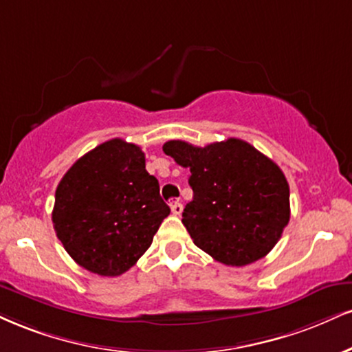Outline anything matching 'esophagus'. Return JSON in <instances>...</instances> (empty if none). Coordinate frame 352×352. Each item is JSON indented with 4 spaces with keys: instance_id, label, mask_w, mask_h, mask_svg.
I'll list each match as a JSON object with an SVG mask.
<instances>
[{
    "instance_id": "esophagus-1",
    "label": "esophagus",
    "mask_w": 352,
    "mask_h": 352,
    "mask_svg": "<svg viewBox=\"0 0 352 352\" xmlns=\"http://www.w3.org/2000/svg\"><path fill=\"white\" fill-rule=\"evenodd\" d=\"M170 210H172V213L175 214V217H179L182 211H184V205H182L179 200H175V201L170 203Z\"/></svg>"
}]
</instances>
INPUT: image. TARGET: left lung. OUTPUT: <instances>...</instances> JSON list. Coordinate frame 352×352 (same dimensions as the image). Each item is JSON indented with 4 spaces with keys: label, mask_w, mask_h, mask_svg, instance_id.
<instances>
[{
    "label": "left lung",
    "mask_w": 352,
    "mask_h": 352,
    "mask_svg": "<svg viewBox=\"0 0 352 352\" xmlns=\"http://www.w3.org/2000/svg\"><path fill=\"white\" fill-rule=\"evenodd\" d=\"M162 149L192 173L193 200L182 223L195 245L232 267L272 251L290 219L289 184L277 164L236 138L205 147L168 141Z\"/></svg>",
    "instance_id": "1"
}]
</instances>
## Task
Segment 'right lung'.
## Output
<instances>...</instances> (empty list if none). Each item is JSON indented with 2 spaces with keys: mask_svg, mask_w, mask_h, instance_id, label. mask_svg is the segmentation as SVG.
<instances>
[{
  "mask_svg": "<svg viewBox=\"0 0 352 352\" xmlns=\"http://www.w3.org/2000/svg\"><path fill=\"white\" fill-rule=\"evenodd\" d=\"M168 213L141 147L116 138L87 152L62 177L52 221L78 265L116 277L149 249Z\"/></svg>",
  "mask_w": 352,
  "mask_h": 352,
  "instance_id": "obj_1",
  "label": "right lung"
}]
</instances>
